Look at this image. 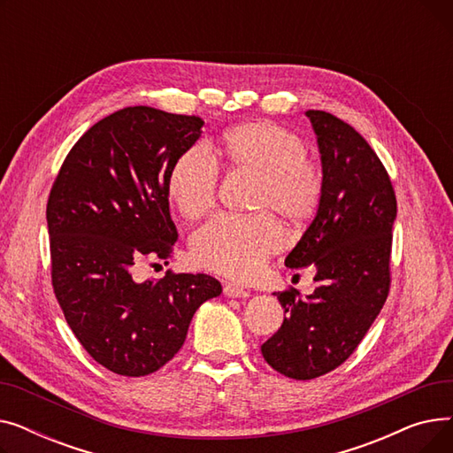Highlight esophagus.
Wrapping results in <instances>:
<instances>
[{"mask_svg": "<svg viewBox=\"0 0 453 453\" xmlns=\"http://www.w3.org/2000/svg\"><path fill=\"white\" fill-rule=\"evenodd\" d=\"M224 294L227 296V297H242V299H246V297H250V292L248 290H244L242 287H236V284H231V282H226L224 284Z\"/></svg>", "mask_w": 453, "mask_h": 453, "instance_id": "34e87169", "label": "esophagus"}]
</instances>
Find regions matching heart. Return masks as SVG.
Segmentation results:
<instances>
[{
    "instance_id": "heart-1",
    "label": "heart",
    "mask_w": 453,
    "mask_h": 453,
    "mask_svg": "<svg viewBox=\"0 0 453 453\" xmlns=\"http://www.w3.org/2000/svg\"><path fill=\"white\" fill-rule=\"evenodd\" d=\"M219 150L236 171L258 174L251 217L219 214L198 227L190 241L196 263L231 279L255 277L265 260L282 246V229L268 211L292 224L318 211L323 173L306 157L299 135L272 121H251L229 128ZM219 166L203 147H190L174 161L166 190L185 219H198L217 200Z\"/></svg>"
}]
</instances>
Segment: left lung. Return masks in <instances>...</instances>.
Here are the masks:
<instances>
[{
    "mask_svg": "<svg viewBox=\"0 0 453 453\" xmlns=\"http://www.w3.org/2000/svg\"><path fill=\"white\" fill-rule=\"evenodd\" d=\"M323 171V196L312 224L284 265L316 268L314 294H275L284 321L263 343L280 374L312 380L334 371L360 345L389 294L396 198L369 142L342 119L308 110Z\"/></svg>",
    "mask_w": 453,
    "mask_h": 453,
    "instance_id": "1",
    "label": "left lung"
}]
</instances>
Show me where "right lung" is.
<instances>
[{"label":"right lung","mask_w":453,"mask_h":453,"mask_svg":"<svg viewBox=\"0 0 453 453\" xmlns=\"http://www.w3.org/2000/svg\"><path fill=\"white\" fill-rule=\"evenodd\" d=\"M196 115L119 110L69 150L47 202L51 277L67 325L111 372L145 376L181 349L198 306L222 294L205 273L134 280L142 258L178 241L166 181L202 135Z\"/></svg>","instance_id":"obj_1"}]
</instances>
